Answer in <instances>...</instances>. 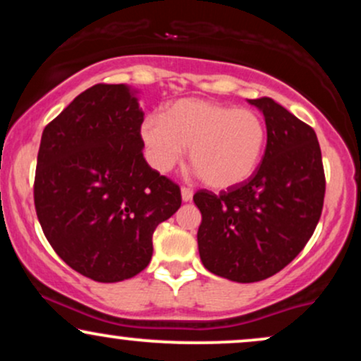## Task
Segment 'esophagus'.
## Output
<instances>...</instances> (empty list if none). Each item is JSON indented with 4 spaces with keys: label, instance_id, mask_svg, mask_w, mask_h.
Masks as SVG:
<instances>
[{
    "label": "esophagus",
    "instance_id": "obj_1",
    "mask_svg": "<svg viewBox=\"0 0 361 361\" xmlns=\"http://www.w3.org/2000/svg\"><path fill=\"white\" fill-rule=\"evenodd\" d=\"M193 198V190L190 188H181V200L190 202Z\"/></svg>",
    "mask_w": 361,
    "mask_h": 361
}]
</instances>
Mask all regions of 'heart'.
Here are the masks:
<instances>
[{
	"label": "heart",
	"mask_w": 361,
	"mask_h": 361,
	"mask_svg": "<svg viewBox=\"0 0 361 361\" xmlns=\"http://www.w3.org/2000/svg\"><path fill=\"white\" fill-rule=\"evenodd\" d=\"M139 135L156 171L175 168L190 147L192 166L217 190L250 180L267 147V126L259 114L198 98L169 103L163 118L149 115Z\"/></svg>",
	"instance_id": "b5f03b06"
}]
</instances>
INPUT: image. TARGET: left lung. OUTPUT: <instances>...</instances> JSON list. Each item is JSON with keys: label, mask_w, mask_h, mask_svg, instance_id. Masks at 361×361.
I'll use <instances>...</instances> for the list:
<instances>
[{"label": "left lung", "mask_w": 361, "mask_h": 361, "mask_svg": "<svg viewBox=\"0 0 361 361\" xmlns=\"http://www.w3.org/2000/svg\"><path fill=\"white\" fill-rule=\"evenodd\" d=\"M250 103L267 123L259 168L227 192L193 195L202 212L197 233L202 263L214 275L238 283L270 279L304 250L326 192L314 128L271 98Z\"/></svg>", "instance_id": "8db88e82"}]
</instances>
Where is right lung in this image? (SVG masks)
<instances>
[{"mask_svg": "<svg viewBox=\"0 0 361 361\" xmlns=\"http://www.w3.org/2000/svg\"><path fill=\"white\" fill-rule=\"evenodd\" d=\"M137 90L94 85L44 128L34 200L54 251L102 283L132 279L152 234L180 209V186L146 163Z\"/></svg>", "mask_w": 361, "mask_h": 361, "instance_id": "right-lung-1", "label": "right lung"}]
</instances>
